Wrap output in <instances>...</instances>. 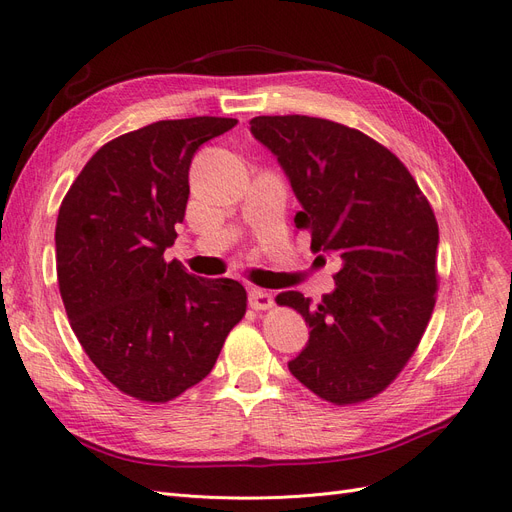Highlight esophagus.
I'll list each match as a JSON object with an SVG mask.
<instances>
[{
	"label": "esophagus",
	"instance_id": "1",
	"mask_svg": "<svg viewBox=\"0 0 512 512\" xmlns=\"http://www.w3.org/2000/svg\"><path fill=\"white\" fill-rule=\"evenodd\" d=\"M247 301H250V307L256 309V312H265V309L273 307V297L267 290L260 288H250V294H247Z\"/></svg>",
	"mask_w": 512,
	"mask_h": 512
}]
</instances>
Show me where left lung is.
I'll list each match as a JSON object with an SVG mask.
<instances>
[{
  "label": "left lung",
  "instance_id": "8db88e82",
  "mask_svg": "<svg viewBox=\"0 0 512 512\" xmlns=\"http://www.w3.org/2000/svg\"><path fill=\"white\" fill-rule=\"evenodd\" d=\"M256 141L284 168L312 250L342 260L335 290L318 305L277 294L309 324L288 363L309 391L337 406L376 397L410 361L438 292V222L401 160L374 138L329 119L262 115Z\"/></svg>",
  "mask_w": 512,
  "mask_h": 512
}]
</instances>
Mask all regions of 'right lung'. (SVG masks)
<instances>
[{"label": "right lung", "instance_id": "add662e5", "mask_svg": "<svg viewBox=\"0 0 512 512\" xmlns=\"http://www.w3.org/2000/svg\"><path fill=\"white\" fill-rule=\"evenodd\" d=\"M230 117L156 121L102 145L61 200L57 282L70 327L121 393L166 404L198 384L245 316V288L164 260L190 196L196 149Z\"/></svg>", "mask_w": 512, "mask_h": 512}]
</instances>
